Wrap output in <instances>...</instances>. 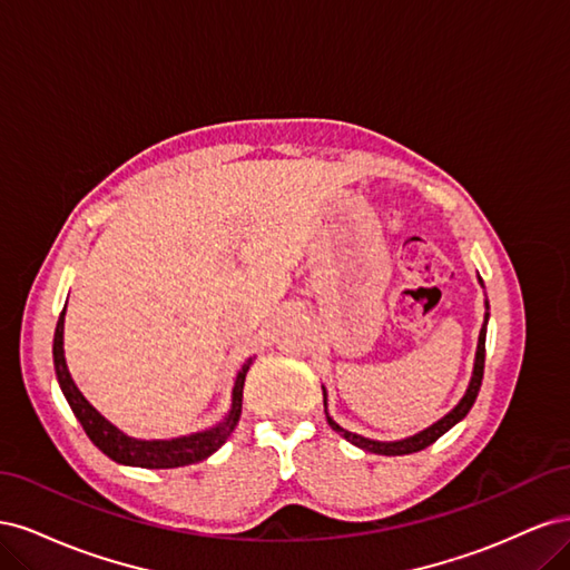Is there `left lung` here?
<instances>
[{"mask_svg":"<svg viewBox=\"0 0 570 570\" xmlns=\"http://www.w3.org/2000/svg\"><path fill=\"white\" fill-rule=\"evenodd\" d=\"M480 285H482V278H478ZM485 308H490L488 299H485ZM488 318L490 314H485V323H482L480 327V337H478V350H475V364H473V375H471V383H469V390H465V394L461 396V402L446 413L444 419H440L438 423H433L430 428L421 430L419 435L413 438H406V440H396V442H377V440H368V438H361L356 433H350V430H344L342 425H337L331 413H327V396H325V390H323V406H325V419H327V425H331L335 433H340L344 440L361 446V450H366L371 454H383V456H402V454H413V452H421L425 450V446L433 444L435 440H440L446 430L454 428L461 419H465V413L471 411L475 396L480 392V385H482V371H485V333H488Z\"/></svg>","mask_w":570,"mask_h":570,"instance_id":"8db88e82","label":"left lung"}]
</instances>
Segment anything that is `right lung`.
Here are the masks:
<instances>
[{"label": "right lung", "mask_w": 570, "mask_h": 570, "mask_svg": "<svg viewBox=\"0 0 570 570\" xmlns=\"http://www.w3.org/2000/svg\"><path fill=\"white\" fill-rule=\"evenodd\" d=\"M63 316H66V308L61 312L57 321V331H55L57 381L85 433H88L92 444L99 446V450L105 452L111 461L124 463V465H137V469H180V465L209 459L214 452L220 450L223 444H226V440L230 438V433L239 421V413H243V390H245V377L252 366V358H247L245 366L239 368L235 377V387H233L230 411L218 425L204 430V433L176 438V440H135L101 416V413L85 400L82 392L73 383L63 356Z\"/></svg>", "instance_id": "add662e5"}]
</instances>
